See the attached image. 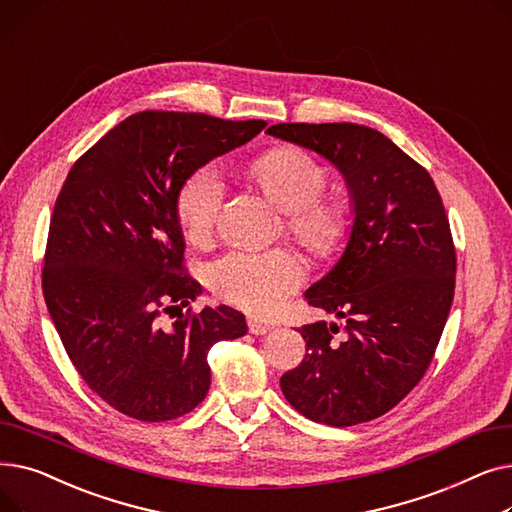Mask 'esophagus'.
<instances>
[{
	"instance_id": "obj_1",
	"label": "esophagus",
	"mask_w": 512,
	"mask_h": 512,
	"mask_svg": "<svg viewBox=\"0 0 512 512\" xmlns=\"http://www.w3.org/2000/svg\"><path fill=\"white\" fill-rule=\"evenodd\" d=\"M247 326H249V332L255 334V336H263V334H267V332L274 328L272 324H267V321L257 319V317H249L247 319Z\"/></svg>"
}]
</instances>
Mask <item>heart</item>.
I'll use <instances>...</instances> for the list:
<instances>
[{
    "label": "heart",
    "mask_w": 512,
    "mask_h": 512,
    "mask_svg": "<svg viewBox=\"0 0 512 512\" xmlns=\"http://www.w3.org/2000/svg\"><path fill=\"white\" fill-rule=\"evenodd\" d=\"M263 197L286 213V232L315 257H330L351 228V207L338 195H321L328 184L324 164L301 147L282 145L257 155L247 166ZM224 201L222 182L211 168L188 176L176 195V218L195 247L215 234ZM305 280L299 257L284 251L224 255L209 267V286L220 299L255 315L276 311Z\"/></svg>",
    "instance_id": "obj_1"
}]
</instances>
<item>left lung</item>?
Here are the masks:
<instances>
[{
	"label": "left lung",
	"instance_id": "1",
	"mask_svg": "<svg viewBox=\"0 0 512 512\" xmlns=\"http://www.w3.org/2000/svg\"><path fill=\"white\" fill-rule=\"evenodd\" d=\"M267 134L330 159L355 205L344 255L305 292L344 326L299 330L307 353L280 378L282 392L317 423L378 419L421 382L450 313L456 251L442 197L423 166L369 126L286 122Z\"/></svg>",
	"mask_w": 512,
	"mask_h": 512
}]
</instances>
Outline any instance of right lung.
Instances as JSON below:
<instances>
[{
	"label": "right lung",
	"mask_w": 512,
	"mask_h": 512,
	"mask_svg": "<svg viewBox=\"0 0 512 512\" xmlns=\"http://www.w3.org/2000/svg\"><path fill=\"white\" fill-rule=\"evenodd\" d=\"M265 126L139 112L103 134L64 180L49 222L43 297L80 378L132 419L191 413L211 384L209 348L247 334L245 315L226 305L181 311L201 284L184 267L176 195L209 159Z\"/></svg>",
	"instance_id": "right-lung-1"
}]
</instances>
